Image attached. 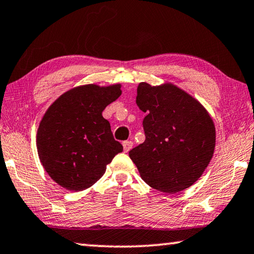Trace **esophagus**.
<instances>
[{"mask_svg": "<svg viewBox=\"0 0 254 254\" xmlns=\"http://www.w3.org/2000/svg\"><path fill=\"white\" fill-rule=\"evenodd\" d=\"M132 146H133V143H132V141H124L123 142V149L124 151L127 152L130 149L132 148Z\"/></svg>", "mask_w": 254, "mask_h": 254, "instance_id": "34e87169", "label": "esophagus"}]
</instances>
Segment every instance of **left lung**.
I'll list each match as a JSON object with an SVG mask.
<instances>
[{
    "mask_svg": "<svg viewBox=\"0 0 254 254\" xmlns=\"http://www.w3.org/2000/svg\"><path fill=\"white\" fill-rule=\"evenodd\" d=\"M135 102L146 113V140L128 156L141 179L168 194L190 188L214 156L216 127L209 112L172 82H140Z\"/></svg>",
    "mask_w": 254,
    "mask_h": 254,
    "instance_id": "8db88e82",
    "label": "left lung"
}]
</instances>
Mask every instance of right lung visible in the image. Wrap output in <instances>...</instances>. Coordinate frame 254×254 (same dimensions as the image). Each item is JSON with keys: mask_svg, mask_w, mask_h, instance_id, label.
<instances>
[{"mask_svg": "<svg viewBox=\"0 0 254 254\" xmlns=\"http://www.w3.org/2000/svg\"><path fill=\"white\" fill-rule=\"evenodd\" d=\"M122 84H82L62 94L40 121L36 146L50 178L70 191H82L102 178L123 147L113 138L103 111L118 99Z\"/></svg>", "mask_w": 254, "mask_h": 254, "instance_id": "add662e5", "label": "right lung"}]
</instances>
